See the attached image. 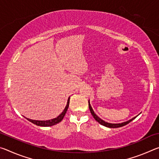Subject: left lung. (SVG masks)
Segmentation results:
<instances>
[{
    "instance_id": "1",
    "label": "left lung",
    "mask_w": 159,
    "mask_h": 159,
    "mask_svg": "<svg viewBox=\"0 0 159 159\" xmlns=\"http://www.w3.org/2000/svg\"><path fill=\"white\" fill-rule=\"evenodd\" d=\"M88 106H89V109H90V111L91 112V114H92L93 118H95V119L98 121L99 124H101L102 125L105 126V127H107V128H120V127H122V126H124L125 125H127L128 123H129L130 122H131L132 120H133V119H134L138 116L139 114H138V116H136L133 117V118H131V119L127 120V121H125V122H123V123H108V122H106L104 121V120L101 119L100 118H99L98 115H96V114L95 112H94L93 109L92 108V107H91L90 104V100H88Z\"/></svg>"
}]
</instances>
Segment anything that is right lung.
I'll use <instances>...</instances> for the list:
<instances>
[{"label": "right lung", "instance_id": "right-lung-1", "mask_svg": "<svg viewBox=\"0 0 159 159\" xmlns=\"http://www.w3.org/2000/svg\"><path fill=\"white\" fill-rule=\"evenodd\" d=\"M69 99H70V97L68 98V100H67V104L65 107V108H64V111L61 112L57 118H52V119H50V120H32V119H30V118H27L26 117L25 118L29 120V121L31 122L32 123H34V124H36V125H39V126H43V127H48V126H52V125L57 124V123L61 121V120L63 119L64 116L66 114L67 109H68V108H69Z\"/></svg>", "mask_w": 159, "mask_h": 159}]
</instances>
